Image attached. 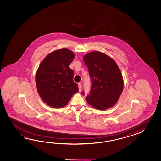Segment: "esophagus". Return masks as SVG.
<instances>
[{
	"label": "esophagus",
	"mask_w": 161,
	"mask_h": 161,
	"mask_svg": "<svg viewBox=\"0 0 161 161\" xmlns=\"http://www.w3.org/2000/svg\"><path fill=\"white\" fill-rule=\"evenodd\" d=\"M78 87H79V91H80L81 89H82V85H81V83H78Z\"/></svg>",
	"instance_id": "obj_1"
}]
</instances>
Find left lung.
Here are the masks:
<instances>
[{
    "instance_id": "obj_1",
    "label": "left lung",
    "mask_w": 161,
    "mask_h": 161,
    "mask_svg": "<svg viewBox=\"0 0 161 161\" xmlns=\"http://www.w3.org/2000/svg\"><path fill=\"white\" fill-rule=\"evenodd\" d=\"M88 67L92 87L87 101L93 108L106 110L116 103L123 90V76L114 60L101 52L83 56ZM84 95V92H82Z\"/></svg>"
}]
</instances>
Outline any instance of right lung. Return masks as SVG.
Wrapping results in <instances>:
<instances>
[{
    "label": "right lung",
    "instance_id": "1",
    "mask_svg": "<svg viewBox=\"0 0 161 161\" xmlns=\"http://www.w3.org/2000/svg\"><path fill=\"white\" fill-rule=\"evenodd\" d=\"M75 58L71 51L60 49L48 54L39 65L36 84L41 99L54 108L65 106L79 89L69 67Z\"/></svg>",
    "mask_w": 161,
    "mask_h": 161
}]
</instances>
